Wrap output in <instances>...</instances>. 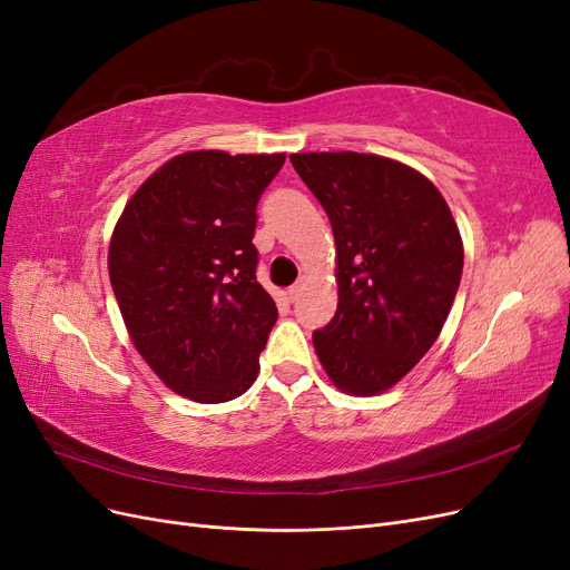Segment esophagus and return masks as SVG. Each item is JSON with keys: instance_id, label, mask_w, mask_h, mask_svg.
Returning a JSON list of instances; mask_svg holds the SVG:
<instances>
[{"instance_id": "1", "label": "esophagus", "mask_w": 570, "mask_h": 570, "mask_svg": "<svg viewBox=\"0 0 570 570\" xmlns=\"http://www.w3.org/2000/svg\"><path fill=\"white\" fill-rule=\"evenodd\" d=\"M304 285H306V278L302 275V278L292 285L289 289H287V297H289V302H297L299 297H302V292H304Z\"/></svg>"}]
</instances>
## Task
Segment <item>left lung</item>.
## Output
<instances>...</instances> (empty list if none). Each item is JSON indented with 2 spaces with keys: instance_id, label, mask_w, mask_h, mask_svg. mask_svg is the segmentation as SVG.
Instances as JSON below:
<instances>
[{
  "instance_id": "left-lung-1",
  "label": "left lung",
  "mask_w": 570,
  "mask_h": 570,
  "mask_svg": "<svg viewBox=\"0 0 570 570\" xmlns=\"http://www.w3.org/2000/svg\"><path fill=\"white\" fill-rule=\"evenodd\" d=\"M292 166L331 218L337 312L314 333L335 387L377 394L419 364L450 316L463 245L440 189L375 154H292Z\"/></svg>"
}]
</instances>
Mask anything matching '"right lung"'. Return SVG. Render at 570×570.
Listing matches in <instances>:
<instances>
[{
  "mask_svg": "<svg viewBox=\"0 0 570 570\" xmlns=\"http://www.w3.org/2000/svg\"><path fill=\"white\" fill-rule=\"evenodd\" d=\"M283 164L285 154H178L116 223L109 278L132 344L195 402L245 394L278 321L256 281L252 237L256 204Z\"/></svg>",
  "mask_w": 570,
  "mask_h": 570,
  "instance_id": "add662e5",
  "label": "right lung"
}]
</instances>
